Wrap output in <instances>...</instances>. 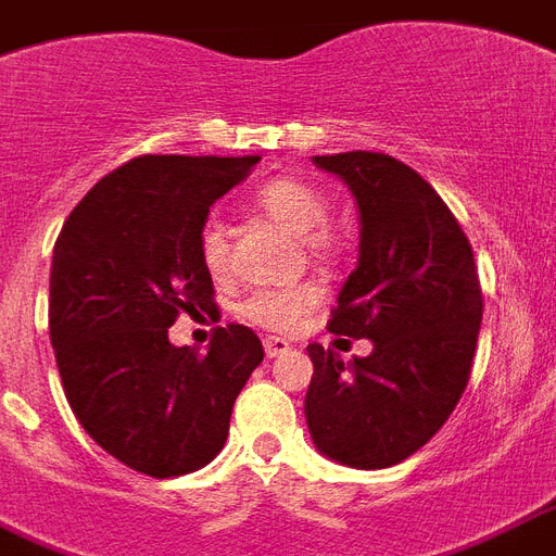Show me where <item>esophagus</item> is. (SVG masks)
<instances>
[{
    "label": "esophagus",
    "mask_w": 556,
    "mask_h": 556,
    "mask_svg": "<svg viewBox=\"0 0 556 556\" xmlns=\"http://www.w3.org/2000/svg\"><path fill=\"white\" fill-rule=\"evenodd\" d=\"M265 353H268V358H282L286 353H291V344H288L286 338L268 334V338H265Z\"/></svg>",
    "instance_id": "obj_1"
}]
</instances>
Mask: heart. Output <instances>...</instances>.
I'll use <instances>...</instances> for the list:
<instances>
[{
  "mask_svg": "<svg viewBox=\"0 0 556 556\" xmlns=\"http://www.w3.org/2000/svg\"><path fill=\"white\" fill-rule=\"evenodd\" d=\"M256 210H262L274 222L286 224L296 236H306L308 248L315 256H332V241L326 232H320L329 222V201L317 192L315 186L296 177H274L262 184L253 194ZM198 250H201L203 268L212 277H224L230 268V248H227V230L222 222H206L198 236ZM320 306V291L308 282H294V286L260 288L241 303L239 315L248 324L268 329V332H294L303 326L315 308Z\"/></svg>",
  "mask_w": 556,
  "mask_h": 556,
  "instance_id": "b5f03b06",
  "label": "heart"
}]
</instances>
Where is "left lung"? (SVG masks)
<instances>
[{
    "mask_svg": "<svg viewBox=\"0 0 556 556\" xmlns=\"http://www.w3.org/2000/svg\"><path fill=\"white\" fill-rule=\"evenodd\" d=\"M315 163L353 189L362 212V256L329 332L370 338L372 353L344 364L308 344V431L338 464L384 469L426 446L464 396L484 294L466 232L410 165L376 151Z\"/></svg>",
    "mask_w": 556,
    "mask_h": 556,
    "instance_id": "8db88e82",
    "label": "left lung"
}]
</instances>
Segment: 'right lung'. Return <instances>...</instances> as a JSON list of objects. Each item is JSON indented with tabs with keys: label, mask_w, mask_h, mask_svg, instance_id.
<instances>
[{
	"label": "right lung",
	"mask_w": 556,
	"mask_h": 556,
	"mask_svg": "<svg viewBox=\"0 0 556 556\" xmlns=\"http://www.w3.org/2000/svg\"><path fill=\"white\" fill-rule=\"evenodd\" d=\"M260 156L142 154L101 177L63 222L49 334L63 393L108 455L151 478L194 472L224 448L236 396L265 358L241 324L210 353L168 344L180 312L215 308L198 236Z\"/></svg>",
	"instance_id": "add662e5"
}]
</instances>
